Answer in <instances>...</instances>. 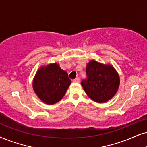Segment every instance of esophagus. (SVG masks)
Here are the masks:
<instances>
[{"label": "esophagus", "instance_id": "34e87169", "mask_svg": "<svg viewBox=\"0 0 147 147\" xmlns=\"http://www.w3.org/2000/svg\"><path fill=\"white\" fill-rule=\"evenodd\" d=\"M80 81V79H79V78H78V77H77L76 78V79H75L73 80V82L74 83H79Z\"/></svg>", "mask_w": 147, "mask_h": 147}]
</instances>
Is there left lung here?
I'll use <instances>...</instances> for the list:
<instances>
[{
    "label": "left lung",
    "instance_id": "obj_1",
    "mask_svg": "<svg viewBox=\"0 0 147 147\" xmlns=\"http://www.w3.org/2000/svg\"><path fill=\"white\" fill-rule=\"evenodd\" d=\"M87 79L81 82L89 98L98 103L108 102L117 92L120 85L118 72L111 64L92 60L87 64Z\"/></svg>",
    "mask_w": 147,
    "mask_h": 147
}]
</instances>
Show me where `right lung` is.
I'll return each instance as SVG.
<instances>
[{
  "instance_id": "obj_1",
  "label": "right lung",
  "mask_w": 147,
  "mask_h": 147,
  "mask_svg": "<svg viewBox=\"0 0 147 147\" xmlns=\"http://www.w3.org/2000/svg\"><path fill=\"white\" fill-rule=\"evenodd\" d=\"M71 81L57 63L41 66L32 81L33 90L42 102L51 105L62 99Z\"/></svg>"
}]
</instances>
